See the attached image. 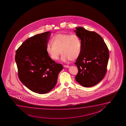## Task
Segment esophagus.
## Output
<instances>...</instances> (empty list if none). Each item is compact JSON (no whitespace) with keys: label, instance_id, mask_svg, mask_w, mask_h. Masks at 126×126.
<instances>
[{"label":"esophagus","instance_id":"obj_1","mask_svg":"<svg viewBox=\"0 0 126 126\" xmlns=\"http://www.w3.org/2000/svg\"><path fill=\"white\" fill-rule=\"evenodd\" d=\"M64 67H66V68H68V67H69V65H64Z\"/></svg>","mask_w":126,"mask_h":126}]
</instances>
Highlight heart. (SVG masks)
<instances>
[{"instance_id": "obj_1", "label": "heart", "mask_w": 126, "mask_h": 126, "mask_svg": "<svg viewBox=\"0 0 126 126\" xmlns=\"http://www.w3.org/2000/svg\"><path fill=\"white\" fill-rule=\"evenodd\" d=\"M52 43L47 45L46 50L54 60L59 59L61 52L62 54V60L64 62L75 60L81 53V40L77 35L59 33L52 38Z\"/></svg>"}]
</instances>
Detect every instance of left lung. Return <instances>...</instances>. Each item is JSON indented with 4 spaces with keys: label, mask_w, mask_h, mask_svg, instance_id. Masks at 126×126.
<instances>
[{
    "label": "left lung",
    "mask_w": 126,
    "mask_h": 126,
    "mask_svg": "<svg viewBox=\"0 0 126 126\" xmlns=\"http://www.w3.org/2000/svg\"><path fill=\"white\" fill-rule=\"evenodd\" d=\"M75 29L82 43L81 53L75 62L78 70L75 79L82 86L91 87L101 81L107 72L109 49L97 33L82 27Z\"/></svg>",
    "instance_id": "8db88e82"
}]
</instances>
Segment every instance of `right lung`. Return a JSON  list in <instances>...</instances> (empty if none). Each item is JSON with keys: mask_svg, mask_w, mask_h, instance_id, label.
Returning <instances> with one entry per match:
<instances>
[{"mask_svg": "<svg viewBox=\"0 0 126 126\" xmlns=\"http://www.w3.org/2000/svg\"><path fill=\"white\" fill-rule=\"evenodd\" d=\"M51 33L47 31L28 39L16 51L18 77L32 91L43 94L56 84L63 66L51 59L46 52Z\"/></svg>", "mask_w": 126, "mask_h": 126, "instance_id": "right-lung-1", "label": "right lung"}]
</instances>
